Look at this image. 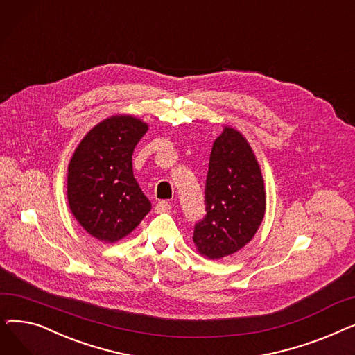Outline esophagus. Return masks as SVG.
<instances>
[{
	"label": "esophagus",
	"mask_w": 355,
	"mask_h": 355,
	"mask_svg": "<svg viewBox=\"0 0 355 355\" xmlns=\"http://www.w3.org/2000/svg\"><path fill=\"white\" fill-rule=\"evenodd\" d=\"M173 209V206L168 201H158L155 204V213H166Z\"/></svg>",
	"instance_id": "1"
}]
</instances>
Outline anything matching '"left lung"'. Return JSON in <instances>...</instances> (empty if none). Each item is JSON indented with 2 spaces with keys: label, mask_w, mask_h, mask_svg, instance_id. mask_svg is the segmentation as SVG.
Masks as SVG:
<instances>
[{
  "label": "left lung",
  "mask_w": 355,
  "mask_h": 355,
  "mask_svg": "<svg viewBox=\"0 0 355 355\" xmlns=\"http://www.w3.org/2000/svg\"><path fill=\"white\" fill-rule=\"evenodd\" d=\"M262 171L246 138L225 126L214 141L206 180V216L194 227V245L211 260L245 248L265 217Z\"/></svg>",
  "instance_id": "left-lung-1"
}]
</instances>
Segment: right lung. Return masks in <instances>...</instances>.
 <instances>
[{
	"instance_id": "1",
	"label": "right lung",
	"mask_w": 355,
	"mask_h": 355,
	"mask_svg": "<svg viewBox=\"0 0 355 355\" xmlns=\"http://www.w3.org/2000/svg\"><path fill=\"white\" fill-rule=\"evenodd\" d=\"M146 130L138 118L110 116L89 130L69 162L70 210L90 236L105 243L128 236L151 210L132 171L134 149Z\"/></svg>"
}]
</instances>
